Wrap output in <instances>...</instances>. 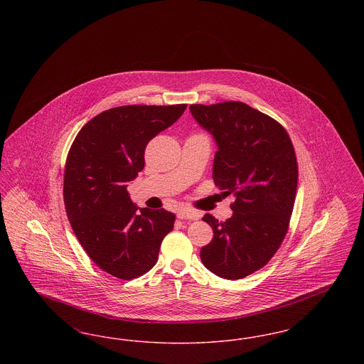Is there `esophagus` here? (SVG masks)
Wrapping results in <instances>:
<instances>
[{
  "mask_svg": "<svg viewBox=\"0 0 364 364\" xmlns=\"http://www.w3.org/2000/svg\"><path fill=\"white\" fill-rule=\"evenodd\" d=\"M199 217H200L199 213L190 211V210H180L177 213V218H180V220H198Z\"/></svg>",
  "mask_w": 364,
  "mask_h": 364,
  "instance_id": "obj_1",
  "label": "esophagus"
}]
</instances>
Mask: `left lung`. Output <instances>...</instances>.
Instances as JSON below:
<instances>
[{"instance_id":"left-lung-1","label":"left lung","mask_w":364,"mask_h":364,"mask_svg":"<svg viewBox=\"0 0 364 364\" xmlns=\"http://www.w3.org/2000/svg\"><path fill=\"white\" fill-rule=\"evenodd\" d=\"M190 110L218 146L214 184L236 196L225 223L211 214L202 218L214 236L200 259L215 276L240 279L272 259L288 232L299 176L294 144L279 122L242 102L191 105Z\"/></svg>"}]
</instances>
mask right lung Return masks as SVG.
Listing matches in <instances>:
<instances>
[{
	"label": "right lung",
	"mask_w": 364,
	"mask_h": 364,
	"mask_svg": "<svg viewBox=\"0 0 364 364\" xmlns=\"http://www.w3.org/2000/svg\"><path fill=\"white\" fill-rule=\"evenodd\" d=\"M187 105H128L105 110L79 131L64 173V203L73 233L104 272L122 278L154 267L176 215L138 208L127 183L144 168L147 143L169 128Z\"/></svg>",
	"instance_id": "right-lung-1"
}]
</instances>
